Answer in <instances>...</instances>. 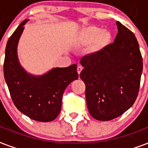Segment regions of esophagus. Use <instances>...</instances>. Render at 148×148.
I'll use <instances>...</instances> for the list:
<instances>
[{
    "label": "esophagus",
    "mask_w": 148,
    "mask_h": 148,
    "mask_svg": "<svg viewBox=\"0 0 148 148\" xmlns=\"http://www.w3.org/2000/svg\"><path fill=\"white\" fill-rule=\"evenodd\" d=\"M82 67L81 66H79L77 67V73H78V74H79V75L80 74V73H81V72H82Z\"/></svg>",
    "instance_id": "34e87169"
}]
</instances>
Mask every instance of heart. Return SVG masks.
I'll list each match as a JSON object with an SVG mask.
<instances>
[{
  "label": "heart",
  "instance_id": "b5f03b06",
  "mask_svg": "<svg viewBox=\"0 0 148 148\" xmlns=\"http://www.w3.org/2000/svg\"><path fill=\"white\" fill-rule=\"evenodd\" d=\"M110 34L98 27H90L81 33L77 39V45L80 47L92 45L94 51H99L110 41Z\"/></svg>",
  "mask_w": 148,
  "mask_h": 148
}]
</instances>
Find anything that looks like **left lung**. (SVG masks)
Returning <instances> with one entry per match:
<instances>
[{
	"label": "left lung",
	"instance_id": "1",
	"mask_svg": "<svg viewBox=\"0 0 148 148\" xmlns=\"http://www.w3.org/2000/svg\"><path fill=\"white\" fill-rule=\"evenodd\" d=\"M114 42L82 57L80 73L92 117L107 121L125 113L134 103L140 89L143 60L134 34L116 21Z\"/></svg>",
	"mask_w": 148,
	"mask_h": 148
}]
</instances>
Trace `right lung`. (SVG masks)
Instances as JSON below:
<instances>
[{"label":"right lung","mask_w":148,"mask_h":148,"mask_svg":"<svg viewBox=\"0 0 148 148\" xmlns=\"http://www.w3.org/2000/svg\"><path fill=\"white\" fill-rule=\"evenodd\" d=\"M28 19L21 23L9 38L5 49L4 75L14 104L34 121L49 122L60 113L66 88L79 77L76 64L54 68L42 75L27 73L19 63L18 41Z\"/></svg>","instance_id":"add662e5"}]
</instances>
